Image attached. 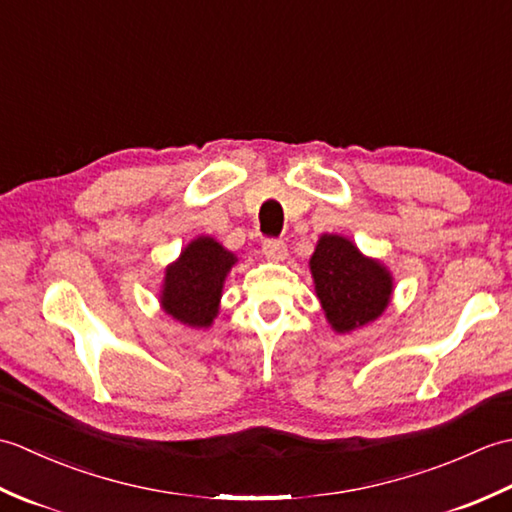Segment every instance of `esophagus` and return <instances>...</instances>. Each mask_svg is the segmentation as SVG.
I'll list each match as a JSON object with an SVG mask.
<instances>
[{
	"label": "esophagus",
	"instance_id": "34e87169",
	"mask_svg": "<svg viewBox=\"0 0 512 512\" xmlns=\"http://www.w3.org/2000/svg\"><path fill=\"white\" fill-rule=\"evenodd\" d=\"M262 250L268 259H273V262H284L288 255V248L284 242H281V239H266Z\"/></svg>",
	"mask_w": 512,
	"mask_h": 512
}]
</instances>
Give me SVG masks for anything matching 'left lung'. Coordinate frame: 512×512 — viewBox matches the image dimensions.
<instances>
[{
  "instance_id": "1",
  "label": "left lung",
  "mask_w": 512,
  "mask_h": 512,
  "mask_svg": "<svg viewBox=\"0 0 512 512\" xmlns=\"http://www.w3.org/2000/svg\"><path fill=\"white\" fill-rule=\"evenodd\" d=\"M321 310L336 334L374 323L394 295V277L380 259L361 253L352 239L323 233L310 257Z\"/></svg>"
}]
</instances>
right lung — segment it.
I'll return each instance as SVG.
<instances>
[{"label": "right lung", "mask_w": 512, "mask_h": 512, "mask_svg": "<svg viewBox=\"0 0 512 512\" xmlns=\"http://www.w3.org/2000/svg\"><path fill=\"white\" fill-rule=\"evenodd\" d=\"M237 257L211 235H198L165 268L160 308L189 328H211L220 312L226 275Z\"/></svg>", "instance_id": "right-lung-1"}]
</instances>
